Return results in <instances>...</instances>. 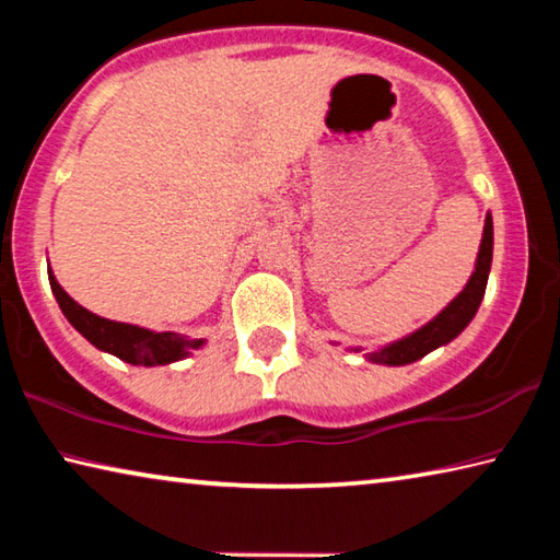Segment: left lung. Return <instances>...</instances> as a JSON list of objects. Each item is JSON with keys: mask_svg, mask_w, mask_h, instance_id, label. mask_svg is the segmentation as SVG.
Masks as SVG:
<instances>
[{"mask_svg": "<svg viewBox=\"0 0 560 560\" xmlns=\"http://www.w3.org/2000/svg\"><path fill=\"white\" fill-rule=\"evenodd\" d=\"M491 252H494V224H491V214H487L485 234H481L479 244L477 269H474L471 279L467 281V287H464L459 296L454 299L438 318L430 320L428 326H422L420 330H415L412 336L395 340V343L381 350H373V353H368V360L385 365H407L424 358L430 350L450 343L452 338H457L462 330L469 326V320L479 311L481 299H485L491 269Z\"/></svg>", "mask_w": 560, "mask_h": 560, "instance_id": "8db88e82", "label": "left lung"}]
</instances>
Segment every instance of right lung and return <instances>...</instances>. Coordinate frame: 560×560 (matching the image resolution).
Listing matches in <instances>:
<instances>
[{
  "instance_id": "1",
  "label": "right lung",
  "mask_w": 560,
  "mask_h": 560,
  "mask_svg": "<svg viewBox=\"0 0 560 560\" xmlns=\"http://www.w3.org/2000/svg\"><path fill=\"white\" fill-rule=\"evenodd\" d=\"M49 283L56 301L63 311V316L69 318V324L79 330V334L91 340L93 346L106 350V353L126 360L130 365H167L175 363V360L185 358L189 348H200L205 340H187L185 336L170 334H155V330L130 326V324H118V320L101 318L91 314L83 306H79L69 293H66L59 281H56L54 273H49Z\"/></svg>"
}]
</instances>
